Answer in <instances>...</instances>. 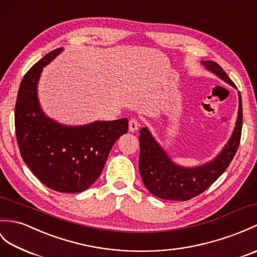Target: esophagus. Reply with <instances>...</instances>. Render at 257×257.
<instances>
[{
    "label": "esophagus",
    "mask_w": 257,
    "mask_h": 257,
    "mask_svg": "<svg viewBox=\"0 0 257 257\" xmlns=\"http://www.w3.org/2000/svg\"><path fill=\"white\" fill-rule=\"evenodd\" d=\"M140 127V122L137 118H131L129 120V131H131V133H135V131H137L139 129Z\"/></svg>",
    "instance_id": "obj_1"
}]
</instances>
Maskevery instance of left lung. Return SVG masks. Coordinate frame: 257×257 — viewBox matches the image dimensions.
<instances>
[{
    "mask_svg": "<svg viewBox=\"0 0 257 257\" xmlns=\"http://www.w3.org/2000/svg\"><path fill=\"white\" fill-rule=\"evenodd\" d=\"M206 70L236 88L223 69L214 61H200ZM238 95V110L235 127L225 146L216 157L205 164L182 166L176 164L147 127L140 130L139 171L147 189L158 198L185 201L204 193L228 169L240 145L242 131V98Z\"/></svg>",
    "mask_w": 257,
    "mask_h": 257,
    "instance_id": "1",
    "label": "left lung"
}]
</instances>
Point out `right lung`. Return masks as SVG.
<instances>
[{
  "label": "right lung",
  "instance_id": "add662e5",
  "mask_svg": "<svg viewBox=\"0 0 257 257\" xmlns=\"http://www.w3.org/2000/svg\"><path fill=\"white\" fill-rule=\"evenodd\" d=\"M63 48L46 55L23 77L15 106V131L21 156L34 175L48 188L81 193L99 177L119 137L128 131V119L95 120L69 126L43 110L38 82L43 69Z\"/></svg>",
  "mask_w": 257,
  "mask_h": 257
}]
</instances>
